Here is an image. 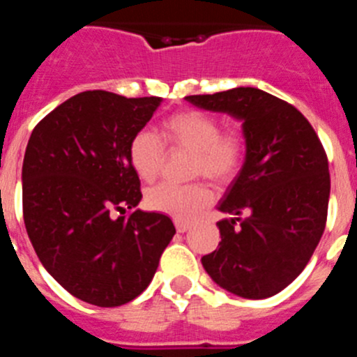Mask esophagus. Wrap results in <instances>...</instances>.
<instances>
[{
    "label": "esophagus",
    "mask_w": 357,
    "mask_h": 357,
    "mask_svg": "<svg viewBox=\"0 0 357 357\" xmlns=\"http://www.w3.org/2000/svg\"><path fill=\"white\" fill-rule=\"evenodd\" d=\"M175 229H176V232H181V234H184V232H188V230L191 229V225H189V223H185V222H181V220H176V222H175Z\"/></svg>",
    "instance_id": "esophagus-1"
}]
</instances>
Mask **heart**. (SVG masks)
Masks as SVG:
<instances>
[{"instance_id": "obj_1", "label": "heart", "mask_w": 357, "mask_h": 357, "mask_svg": "<svg viewBox=\"0 0 357 357\" xmlns=\"http://www.w3.org/2000/svg\"><path fill=\"white\" fill-rule=\"evenodd\" d=\"M159 137L137 132L128 143V160L141 181L151 182L164 162V146L191 153L189 175L207 176L214 184L234 181L245 162L247 139L239 128L222 130L214 116L200 110H181L160 123ZM209 188L202 182L189 185L159 184L146 193V207L175 220H191L211 204Z\"/></svg>"}]
</instances>
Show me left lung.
<instances>
[{"instance_id":"obj_1","label":"left lung","mask_w":357,"mask_h":357,"mask_svg":"<svg viewBox=\"0 0 357 357\" xmlns=\"http://www.w3.org/2000/svg\"><path fill=\"white\" fill-rule=\"evenodd\" d=\"M185 100L241 119L247 139L241 172L218 206L234 218L216 223L222 241L202 264L220 288L243 298L277 295L301 275L326 229V150L301 110L255 87Z\"/></svg>"}]
</instances>
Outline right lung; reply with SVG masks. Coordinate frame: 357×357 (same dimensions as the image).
Masks as SVG:
<instances>
[{
    "instance_id": "add662e5",
    "label": "right lung",
    "mask_w": 357,
    "mask_h": 357,
    "mask_svg": "<svg viewBox=\"0 0 357 357\" xmlns=\"http://www.w3.org/2000/svg\"><path fill=\"white\" fill-rule=\"evenodd\" d=\"M162 98L75 94L37 123L23 160V216L37 257L73 296L116 307L139 296L175 236L166 214L135 209L128 143ZM112 210L131 211L128 217Z\"/></svg>"
}]
</instances>
